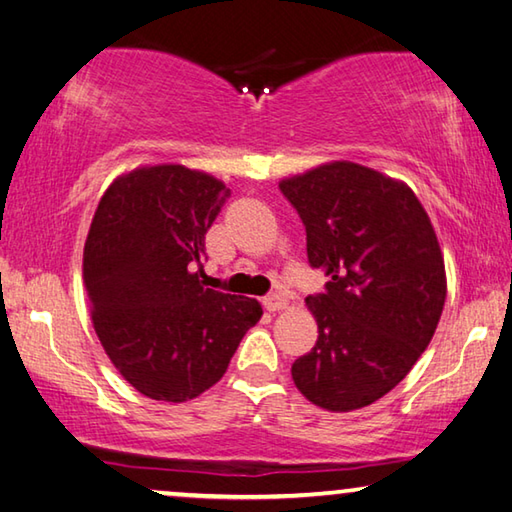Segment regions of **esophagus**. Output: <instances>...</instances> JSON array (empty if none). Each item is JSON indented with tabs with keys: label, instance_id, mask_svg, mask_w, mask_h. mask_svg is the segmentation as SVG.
<instances>
[{
	"label": "esophagus",
	"instance_id": "34e87169",
	"mask_svg": "<svg viewBox=\"0 0 512 512\" xmlns=\"http://www.w3.org/2000/svg\"><path fill=\"white\" fill-rule=\"evenodd\" d=\"M262 305H264L268 311H280V309H287L289 300L284 298V293L275 291V293H268V296L262 300Z\"/></svg>",
	"mask_w": 512,
	"mask_h": 512
}]
</instances>
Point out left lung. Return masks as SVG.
<instances>
[{
	"mask_svg": "<svg viewBox=\"0 0 512 512\" xmlns=\"http://www.w3.org/2000/svg\"><path fill=\"white\" fill-rule=\"evenodd\" d=\"M280 189L305 223L309 264L329 275L305 300L318 339L293 361V384L320 409H361L409 375L436 332L447 296L436 232L409 185L348 160Z\"/></svg>",
	"mask_w": 512,
	"mask_h": 512,
	"instance_id": "left-lung-1",
	"label": "left lung"
}]
</instances>
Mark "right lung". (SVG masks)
<instances>
[{"mask_svg": "<svg viewBox=\"0 0 512 512\" xmlns=\"http://www.w3.org/2000/svg\"><path fill=\"white\" fill-rule=\"evenodd\" d=\"M210 173L155 164L101 196L83 248L94 332L119 375L158 402L194 400L219 381L262 318L253 298L205 289V232L228 198Z\"/></svg>", "mask_w": 512, "mask_h": 512, "instance_id": "1", "label": "right lung"}]
</instances>
